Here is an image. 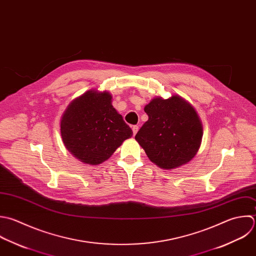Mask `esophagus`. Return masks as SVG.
I'll return each mask as SVG.
<instances>
[{"instance_id":"1","label":"esophagus","mask_w":256,"mask_h":256,"mask_svg":"<svg viewBox=\"0 0 256 256\" xmlns=\"http://www.w3.org/2000/svg\"><path fill=\"white\" fill-rule=\"evenodd\" d=\"M138 132V126H132V132H134V136H136Z\"/></svg>"}]
</instances>
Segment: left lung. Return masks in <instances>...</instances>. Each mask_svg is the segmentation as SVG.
I'll return each instance as SVG.
<instances>
[{
    "instance_id": "1",
    "label": "left lung",
    "mask_w": 256,
    "mask_h": 256,
    "mask_svg": "<svg viewBox=\"0 0 256 256\" xmlns=\"http://www.w3.org/2000/svg\"><path fill=\"white\" fill-rule=\"evenodd\" d=\"M148 116L136 136L152 162L174 170L190 162L202 140V124L194 108L178 94L154 98L144 106Z\"/></svg>"
}]
</instances>
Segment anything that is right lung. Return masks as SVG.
<instances>
[{
    "label": "right lung",
    "mask_w": 256,
    "mask_h": 256,
    "mask_svg": "<svg viewBox=\"0 0 256 256\" xmlns=\"http://www.w3.org/2000/svg\"><path fill=\"white\" fill-rule=\"evenodd\" d=\"M112 94L92 88L76 98L60 118L66 148L80 162L98 166L132 136V128L112 104Z\"/></svg>",
    "instance_id": "1"
}]
</instances>
